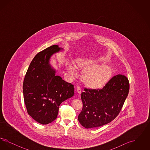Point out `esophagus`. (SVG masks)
<instances>
[{"mask_svg": "<svg viewBox=\"0 0 150 150\" xmlns=\"http://www.w3.org/2000/svg\"><path fill=\"white\" fill-rule=\"evenodd\" d=\"M76 91H77V92L79 93V94L81 93V87H80V86H77V88H76Z\"/></svg>", "mask_w": 150, "mask_h": 150, "instance_id": "esophagus-1", "label": "esophagus"}]
</instances>
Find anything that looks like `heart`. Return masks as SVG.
<instances>
[{
  "mask_svg": "<svg viewBox=\"0 0 150 150\" xmlns=\"http://www.w3.org/2000/svg\"><path fill=\"white\" fill-rule=\"evenodd\" d=\"M79 67H82L88 66L91 64V62H86L84 60H79L77 62ZM69 70L72 74L75 72V66L73 64H69ZM111 71L107 67H94L88 72L85 75V81L87 85L93 88L102 87L107 82L111 76Z\"/></svg>",
  "mask_w": 150,
  "mask_h": 150,
  "instance_id": "obj_1",
  "label": "heart"
}]
</instances>
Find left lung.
<instances>
[{
    "mask_svg": "<svg viewBox=\"0 0 150 150\" xmlns=\"http://www.w3.org/2000/svg\"><path fill=\"white\" fill-rule=\"evenodd\" d=\"M83 108L78 120L86 128H97L112 121L119 115L129 91L128 79L116 75L102 89L84 88Z\"/></svg>",
    "mask_w": 150,
    "mask_h": 150,
    "instance_id": "1",
    "label": "left lung"
}]
</instances>
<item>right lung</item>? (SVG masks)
<instances>
[{"label":"right lung","instance_id":"obj_1","mask_svg":"<svg viewBox=\"0 0 150 150\" xmlns=\"http://www.w3.org/2000/svg\"><path fill=\"white\" fill-rule=\"evenodd\" d=\"M61 50L53 45L38 53L30 63L23 83V98L28 114L36 121L48 124L57 118L59 106L74 95V85L65 81L50 64L51 56Z\"/></svg>","mask_w":150,"mask_h":150}]
</instances>
